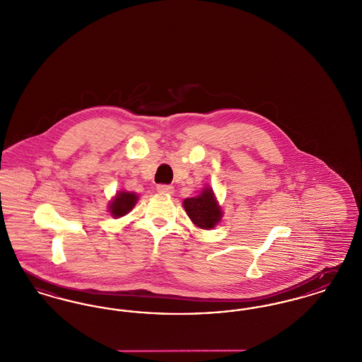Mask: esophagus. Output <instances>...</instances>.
I'll return each instance as SVG.
<instances>
[{"instance_id":"obj_1","label":"esophagus","mask_w":362,"mask_h":362,"mask_svg":"<svg viewBox=\"0 0 362 362\" xmlns=\"http://www.w3.org/2000/svg\"><path fill=\"white\" fill-rule=\"evenodd\" d=\"M156 190L159 192V193H166V194H172L173 192H174V188L170 187V185H158L156 187Z\"/></svg>"}]
</instances>
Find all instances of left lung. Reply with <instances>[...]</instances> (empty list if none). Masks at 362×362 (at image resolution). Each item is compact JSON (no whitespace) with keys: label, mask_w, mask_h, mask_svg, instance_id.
I'll list each match as a JSON object with an SVG mask.
<instances>
[{"label":"left lung","mask_w":362,"mask_h":362,"mask_svg":"<svg viewBox=\"0 0 362 362\" xmlns=\"http://www.w3.org/2000/svg\"><path fill=\"white\" fill-rule=\"evenodd\" d=\"M182 206L192 223L202 230H211L218 226L223 216L222 207L211 187L203 188L196 197L185 199Z\"/></svg>","instance_id":"left-lung-1"}]
</instances>
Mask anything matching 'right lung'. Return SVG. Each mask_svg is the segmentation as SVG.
I'll list each match as a JSON object with an SVG mask.
<instances>
[{"label": "right lung", "mask_w": 362, "mask_h": 362, "mask_svg": "<svg viewBox=\"0 0 362 362\" xmlns=\"http://www.w3.org/2000/svg\"><path fill=\"white\" fill-rule=\"evenodd\" d=\"M139 202V196L134 192H128V190H118L115 196L112 197V200L109 202V212L113 218H121L125 216L127 214H129L134 209L136 203Z\"/></svg>", "instance_id": "1"}]
</instances>
